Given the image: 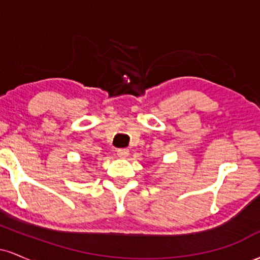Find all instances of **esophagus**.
<instances>
[{"label":"esophagus","mask_w":260,"mask_h":260,"mask_svg":"<svg viewBox=\"0 0 260 260\" xmlns=\"http://www.w3.org/2000/svg\"><path fill=\"white\" fill-rule=\"evenodd\" d=\"M128 155H129V150L128 149H118L117 150V156L121 157V159H126Z\"/></svg>","instance_id":"1"}]
</instances>
